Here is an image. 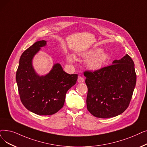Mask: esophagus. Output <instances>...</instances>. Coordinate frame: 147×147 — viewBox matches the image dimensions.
I'll return each mask as SVG.
<instances>
[{
	"mask_svg": "<svg viewBox=\"0 0 147 147\" xmlns=\"http://www.w3.org/2000/svg\"><path fill=\"white\" fill-rule=\"evenodd\" d=\"M78 82L79 83H83L84 82V79L82 77H81V76H79L78 79Z\"/></svg>",
	"mask_w": 147,
	"mask_h": 147,
	"instance_id": "1",
	"label": "esophagus"
}]
</instances>
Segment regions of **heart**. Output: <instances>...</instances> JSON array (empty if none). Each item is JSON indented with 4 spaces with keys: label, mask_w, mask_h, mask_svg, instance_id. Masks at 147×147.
<instances>
[{
    "label": "heart",
    "mask_w": 147,
    "mask_h": 147,
    "mask_svg": "<svg viewBox=\"0 0 147 147\" xmlns=\"http://www.w3.org/2000/svg\"><path fill=\"white\" fill-rule=\"evenodd\" d=\"M82 56L85 58L89 59L86 62V66L91 70L100 69L109 59V55L100 48L88 50L83 53ZM67 59L69 62H72L73 60L72 56L68 55Z\"/></svg>",
    "instance_id": "b5f03b06"
}]
</instances>
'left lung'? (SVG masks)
<instances>
[{
	"label": "left lung",
	"mask_w": 147,
	"mask_h": 147,
	"mask_svg": "<svg viewBox=\"0 0 147 147\" xmlns=\"http://www.w3.org/2000/svg\"><path fill=\"white\" fill-rule=\"evenodd\" d=\"M88 111L97 118L119 115L128 107L136 82L135 63L125 55L112 65L94 72L86 71Z\"/></svg>",
	"instance_id": "8db88e82"
}]
</instances>
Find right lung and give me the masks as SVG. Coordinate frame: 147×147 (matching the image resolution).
<instances>
[{
	"instance_id": "1",
	"label": "right lung",
	"mask_w": 147,
	"mask_h": 147,
	"mask_svg": "<svg viewBox=\"0 0 147 147\" xmlns=\"http://www.w3.org/2000/svg\"><path fill=\"white\" fill-rule=\"evenodd\" d=\"M42 40L35 42L22 53L16 73V82L22 103L29 111L40 115H50L64 105L68 89L78 75L69 74L59 63H55L45 76H39L32 65L34 56L46 45Z\"/></svg>"
}]
</instances>
